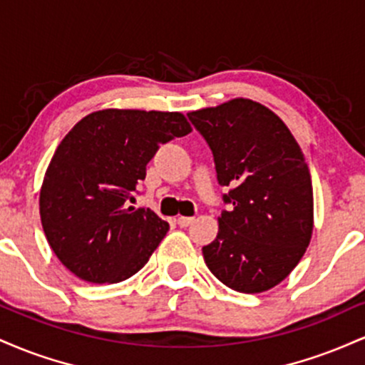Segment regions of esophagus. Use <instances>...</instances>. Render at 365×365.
I'll use <instances>...</instances> for the list:
<instances>
[{"instance_id":"esophagus-1","label":"esophagus","mask_w":365,"mask_h":365,"mask_svg":"<svg viewBox=\"0 0 365 365\" xmlns=\"http://www.w3.org/2000/svg\"><path fill=\"white\" fill-rule=\"evenodd\" d=\"M192 221H194V217H188V216H180L178 220H177V223L182 226V228H187L188 225L192 223Z\"/></svg>"}]
</instances>
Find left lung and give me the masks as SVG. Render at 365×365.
<instances>
[{"label":"left lung","instance_id":"8db88e82","mask_svg":"<svg viewBox=\"0 0 365 365\" xmlns=\"http://www.w3.org/2000/svg\"><path fill=\"white\" fill-rule=\"evenodd\" d=\"M228 187L217 237L202 247L209 271L228 288L261 293L282 283L312 235V182L300 145L273 111L250 99L188 113Z\"/></svg>","mask_w":365,"mask_h":365}]
</instances>
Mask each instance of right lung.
I'll return each instance as SVG.
<instances>
[{"label": "right lung", "instance_id": "right-lung-1", "mask_svg": "<svg viewBox=\"0 0 365 365\" xmlns=\"http://www.w3.org/2000/svg\"><path fill=\"white\" fill-rule=\"evenodd\" d=\"M182 113L103 110L70 130L41 188V223L63 266L89 283H118L144 267L170 225L132 207L161 144L190 133Z\"/></svg>", "mask_w": 365, "mask_h": 365}]
</instances>
